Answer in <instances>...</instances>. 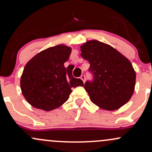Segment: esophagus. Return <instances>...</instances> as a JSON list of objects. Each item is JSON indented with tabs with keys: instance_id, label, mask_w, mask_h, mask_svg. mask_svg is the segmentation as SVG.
I'll return each instance as SVG.
<instances>
[{
	"instance_id": "esophagus-1",
	"label": "esophagus",
	"mask_w": 152,
	"mask_h": 152,
	"mask_svg": "<svg viewBox=\"0 0 152 152\" xmlns=\"http://www.w3.org/2000/svg\"><path fill=\"white\" fill-rule=\"evenodd\" d=\"M80 78H81L82 81H83V83H84L85 81H86V76H85L84 75H81V77H80Z\"/></svg>"
}]
</instances>
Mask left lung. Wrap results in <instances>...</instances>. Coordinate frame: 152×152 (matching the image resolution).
<instances>
[{
  "mask_svg": "<svg viewBox=\"0 0 152 152\" xmlns=\"http://www.w3.org/2000/svg\"><path fill=\"white\" fill-rule=\"evenodd\" d=\"M81 56L90 64L93 79L84 88L94 104L114 111L129 101L134 93L136 73L129 61L113 47L93 40L81 46Z\"/></svg>",
  "mask_w": 152,
  "mask_h": 152,
  "instance_id": "1",
  "label": "left lung"
}]
</instances>
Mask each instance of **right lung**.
<instances>
[{
    "label": "right lung",
    "mask_w": 152,
    "mask_h": 152,
    "mask_svg": "<svg viewBox=\"0 0 152 152\" xmlns=\"http://www.w3.org/2000/svg\"><path fill=\"white\" fill-rule=\"evenodd\" d=\"M71 53L70 47L58 45L40 52L26 64L20 88L31 106L46 111L57 109L69 99L71 88L83 86L73 76L72 69L64 67Z\"/></svg>",
    "instance_id": "1"
}]
</instances>
